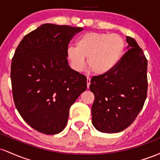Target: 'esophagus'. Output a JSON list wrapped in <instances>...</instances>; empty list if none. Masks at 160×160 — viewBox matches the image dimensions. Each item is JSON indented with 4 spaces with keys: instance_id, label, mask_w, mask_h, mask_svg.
<instances>
[{
    "instance_id": "34e87169",
    "label": "esophagus",
    "mask_w": 160,
    "mask_h": 160,
    "mask_svg": "<svg viewBox=\"0 0 160 160\" xmlns=\"http://www.w3.org/2000/svg\"><path fill=\"white\" fill-rule=\"evenodd\" d=\"M86 84H87V88L89 89V85H90V78H87L86 79Z\"/></svg>"
}]
</instances>
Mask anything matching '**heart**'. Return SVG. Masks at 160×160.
Here are the masks:
<instances>
[{
  "label": "heart",
  "instance_id": "heart-1",
  "mask_svg": "<svg viewBox=\"0 0 160 160\" xmlns=\"http://www.w3.org/2000/svg\"><path fill=\"white\" fill-rule=\"evenodd\" d=\"M125 41L117 34L88 32L76 42V47H69L67 58L71 68L82 72L86 67L98 76L109 74L120 63L124 54Z\"/></svg>",
  "mask_w": 160,
  "mask_h": 160
}]
</instances>
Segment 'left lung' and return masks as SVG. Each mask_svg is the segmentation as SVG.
Returning a JSON list of instances; mask_svg holds the SVG:
<instances>
[{"mask_svg":"<svg viewBox=\"0 0 160 160\" xmlns=\"http://www.w3.org/2000/svg\"><path fill=\"white\" fill-rule=\"evenodd\" d=\"M126 42L128 51L117 67L90 81L95 95L92 122L101 132H120L129 126L146 100L148 61L135 39L126 37Z\"/></svg>","mask_w":160,"mask_h":160,"instance_id":"1","label":"left lung"}]
</instances>
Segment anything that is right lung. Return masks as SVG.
<instances>
[{"label": "right lung", "mask_w": 160, "mask_h": 160, "mask_svg": "<svg viewBox=\"0 0 160 160\" xmlns=\"http://www.w3.org/2000/svg\"><path fill=\"white\" fill-rule=\"evenodd\" d=\"M82 28L43 24L25 35L11 64L17 111L31 127L47 135L61 132L69 109L86 91V78L71 69L68 45Z\"/></svg>", "instance_id": "add662e5"}]
</instances>
